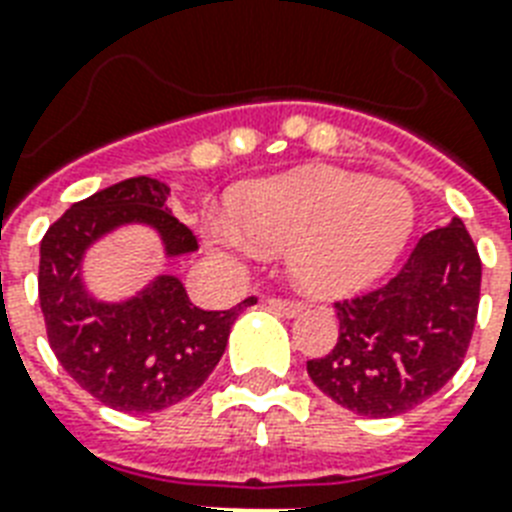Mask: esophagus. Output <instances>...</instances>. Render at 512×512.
I'll return each instance as SVG.
<instances>
[{"label": "esophagus", "mask_w": 512, "mask_h": 512, "mask_svg": "<svg viewBox=\"0 0 512 512\" xmlns=\"http://www.w3.org/2000/svg\"><path fill=\"white\" fill-rule=\"evenodd\" d=\"M265 303L271 305L276 313H281V316H297V313L303 311V303H297V300H281V297H268Z\"/></svg>", "instance_id": "esophagus-1"}]
</instances>
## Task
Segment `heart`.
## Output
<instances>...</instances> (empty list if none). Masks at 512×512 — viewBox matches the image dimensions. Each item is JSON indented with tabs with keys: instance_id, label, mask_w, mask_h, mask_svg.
Returning <instances> with one entry per match:
<instances>
[{
	"instance_id": "b5f03b06",
	"label": "heart",
	"mask_w": 512,
	"mask_h": 512,
	"mask_svg": "<svg viewBox=\"0 0 512 512\" xmlns=\"http://www.w3.org/2000/svg\"><path fill=\"white\" fill-rule=\"evenodd\" d=\"M412 228L414 204L398 185L324 167L247 185L231 209L201 220L207 244L228 263L287 247L289 273L311 295L372 284L401 255Z\"/></svg>"
}]
</instances>
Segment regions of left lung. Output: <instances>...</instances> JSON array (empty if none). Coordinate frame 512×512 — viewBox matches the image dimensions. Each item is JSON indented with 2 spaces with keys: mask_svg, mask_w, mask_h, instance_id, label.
<instances>
[{
  "mask_svg": "<svg viewBox=\"0 0 512 512\" xmlns=\"http://www.w3.org/2000/svg\"><path fill=\"white\" fill-rule=\"evenodd\" d=\"M481 300V257L460 217L425 233L382 287L337 300L340 337L311 358L313 385L364 417H396L462 366Z\"/></svg>",
  "mask_w": 512,
  "mask_h": 512,
  "instance_id": "left-lung-1",
  "label": "left lung"
}]
</instances>
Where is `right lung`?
Returning <instances> with one entry per match:
<instances>
[{"label":"right lung","mask_w":512,"mask_h":512,"mask_svg":"<svg viewBox=\"0 0 512 512\" xmlns=\"http://www.w3.org/2000/svg\"><path fill=\"white\" fill-rule=\"evenodd\" d=\"M170 188L154 177L108 185L66 209L39 249V305L60 366L100 404L116 412H162L204 385L223 356L236 316L201 311L175 276H159L138 297L98 303L79 279L84 249L124 223L154 225L167 255L199 249V241L167 209Z\"/></svg>","instance_id":"1"}]
</instances>
